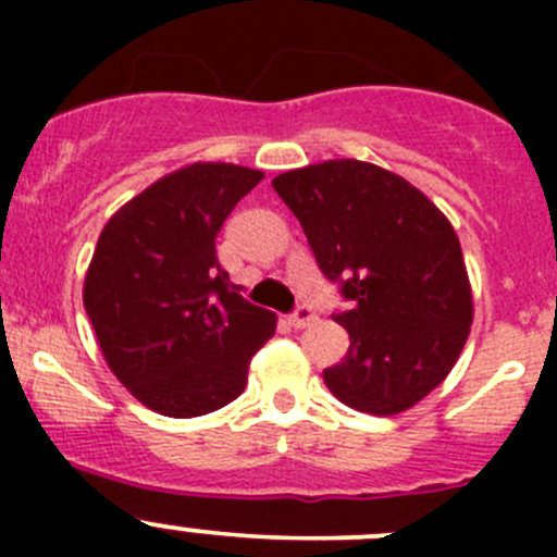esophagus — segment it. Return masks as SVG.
Instances as JSON below:
<instances>
[{"label":"esophagus","mask_w":557,"mask_h":557,"mask_svg":"<svg viewBox=\"0 0 557 557\" xmlns=\"http://www.w3.org/2000/svg\"><path fill=\"white\" fill-rule=\"evenodd\" d=\"M314 320V312H312V307H296L294 312L288 314V323L294 325V329H305V325H310Z\"/></svg>","instance_id":"obj_1"}]
</instances>
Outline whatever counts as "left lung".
<instances>
[{
  "label": "left lung",
  "instance_id": "left-lung-1",
  "mask_svg": "<svg viewBox=\"0 0 557 557\" xmlns=\"http://www.w3.org/2000/svg\"><path fill=\"white\" fill-rule=\"evenodd\" d=\"M325 280L350 310L347 356L323 369L347 407L396 414L450 374L471 325V285L455 228L414 185L356 159L277 174Z\"/></svg>",
  "mask_w": 557,
  "mask_h": 557
}]
</instances>
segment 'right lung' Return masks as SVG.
I'll use <instances>...</instances> for the list:
<instances>
[{"label": "right lung", "instance_id": "add662e5", "mask_svg": "<svg viewBox=\"0 0 557 557\" xmlns=\"http://www.w3.org/2000/svg\"><path fill=\"white\" fill-rule=\"evenodd\" d=\"M263 180L234 164H190L107 221L83 305L107 367L170 418H199L239 396L277 318L237 294L218 263L228 212Z\"/></svg>", "mask_w": 557, "mask_h": 557}]
</instances>
